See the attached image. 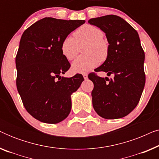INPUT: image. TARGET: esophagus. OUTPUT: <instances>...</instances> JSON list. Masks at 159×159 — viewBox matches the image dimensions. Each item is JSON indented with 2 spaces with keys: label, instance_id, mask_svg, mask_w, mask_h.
<instances>
[{
  "label": "esophagus",
  "instance_id": "obj_1",
  "mask_svg": "<svg viewBox=\"0 0 159 159\" xmlns=\"http://www.w3.org/2000/svg\"><path fill=\"white\" fill-rule=\"evenodd\" d=\"M82 75H83V77H84V80H87V79H88V75H87L86 73L82 74Z\"/></svg>",
  "mask_w": 159,
  "mask_h": 159
}]
</instances>
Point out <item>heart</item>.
Instances as JSON below:
<instances>
[{
	"instance_id": "b5f03b06",
	"label": "heart",
	"mask_w": 159,
	"mask_h": 159,
	"mask_svg": "<svg viewBox=\"0 0 159 159\" xmlns=\"http://www.w3.org/2000/svg\"><path fill=\"white\" fill-rule=\"evenodd\" d=\"M75 38L66 37L61 43L62 54L67 60H73L79 53L80 47L87 45L84 53L88 55L78 57L71 64V69L77 73H85L95 68L101 60L108 56V47L104 41L103 32L95 26L86 25L80 27L74 33Z\"/></svg>"
}]
</instances>
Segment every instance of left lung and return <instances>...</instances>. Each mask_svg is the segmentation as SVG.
I'll list each match as a JSON object with an SVG mask.
<instances>
[{"label":"left lung","mask_w":159,"mask_h":159,"mask_svg":"<svg viewBox=\"0 0 159 159\" xmlns=\"http://www.w3.org/2000/svg\"><path fill=\"white\" fill-rule=\"evenodd\" d=\"M88 23L104 32L109 44L107 58L95 71L114 75L113 79L88 75L94 84L93 108L102 118H122L138 105L145 87V53L138 33L116 15L90 19Z\"/></svg>","instance_id":"left-lung-1"}]
</instances>
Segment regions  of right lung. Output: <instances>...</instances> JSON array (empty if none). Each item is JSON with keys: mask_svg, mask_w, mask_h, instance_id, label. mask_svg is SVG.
<instances>
[{"mask_svg": "<svg viewBox=\"0 0 159 159\" xmlns=\"http://www.w3.org/2000/svg\"><path fill=\"white\" fill-rule=\"evenodd\" d=\"M84 20L45 17L21 35L16 56V87L26 110L34 119L57 124L69 116L71 95L83 82L82 75L61 76L70 68L61 43Z\"/></svg>", "mask_w": 159, "mask_h": 159, "instance_id": "1", "label": "right lung"}]
</instances>
